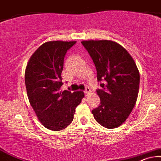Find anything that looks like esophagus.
Segmentation results:
<instances>
[{
    "mask_svg": "<svg viewBox=\"0 0 161 161\" xmlns=\"http://www.w3.org/2000/svg\"><path fill=\"white\" fill-rule=\"evenodd\" d=\"M90 93H91L90 88H89V87H86V89H85V96H86V97H87V96L90 94Z\"/></svg>",
    "mask_w": 161,
    "mask_h": 161,
    "instance_id": "1",
    "label": "esophagus"
}]
</instances>
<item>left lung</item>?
Masks as SVG:
<instances>
[{
    "label": "left lung",
    "instance_id": "obj_1",
    "mask_svg": "<svg viewBox=\"0 0 161 161\" xmlns=\"http://www.w3.org/2000/svg\"><path fill=\"white\" fill-rule=\"evenodd\" d=\"M102 87L97 89L100 103L92 110L94 119L103 127L114 129L126 120L137 101L140 74L135 61L127 50L108 40L83 41ZM105 81L104 83L102 80Z\"/></svg>",
    "mask_w": 161,
    "mask_h": 161
}]
</instances>
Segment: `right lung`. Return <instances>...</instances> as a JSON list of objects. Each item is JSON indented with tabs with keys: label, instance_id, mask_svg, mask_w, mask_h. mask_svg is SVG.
Wrapping results in <instances>:
<instances>
[{
	"label": "right lung",
	"instance_id": "1",
	"mask_svg": "<svg viewBox=\"0 0 161 161\" xmlns=\"http://www.w3.org/2000/svg\"><path fill=\"white\" fill-rule=\"evenodd\" d=\"M76 42L55 41L40 46L30 57L25 70L30 103L38 120L47 129L61 131L74 119L83 91H61L64 58Z\"/></svg>",
	"mask_w": 161,
	"mask_h": 161
}]
</instances>
